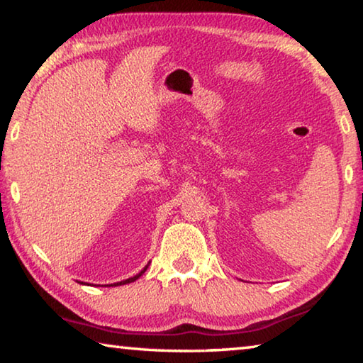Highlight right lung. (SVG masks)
I'll return each instance as SVG.
<instances>
[{"label":"right lung","mask_w":363,"mask_h":363,"mask_svg":"<svg viewBox=\"0 0 363 363\" xmlns=\"http://www.w3.org/2000/svg\"><path fill=\"white\" fill-rule=\"evenodd\" d=\"M147 267H149V264H147V266L140 270V272L138 274V275H134V277H131V279H126V280H123V281H116V284H113V285H108V286H118V285H126V284H131V281H134V280H138L140 275H143L145 270H147Z\"/></svg>","instance_id":"1"}]
</instances>
